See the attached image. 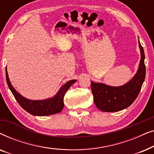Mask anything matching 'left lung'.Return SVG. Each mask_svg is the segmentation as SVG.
Segmentation results:
<instances>
[{"label":"left lung","mask_w":154,"mask_h":154,"mask_svg":"<svg viewBox=\"0 0 154 154\" xmlns=\"http://www.w3.org/2000/svg\"><path fill=\"white\" fill-rule=\"evenodd\" d=\"M141 60L139 69L131 81L120 87H111L91 81V90L96 106L102 111L114 112L130 106L140 93L146 75L144 52L139 41Z\"/></svg>","instance_id":"1"}]
</instances>
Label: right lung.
<instances>
[{"instance_id":"right-lung-1","label":"right lung","mask_w":154,"mask_h":154,"mask_svg":"<svg viewBox=\"0 0 154 154\" xmlns=\"http://www.w3.org/2000/svg\"><path fill=\"white\" fill-rule=\"evenodd\" d=\"M5 75L8 87L11 90L12 93L13 94L14 98L17 101L19 104L27 112L32 115L38 116H45L60 113L64 107V97L65 93L71 85L76 81V80H71L67 82L66 84H64V85L60 88L57 94L53 98L48 99L45 100L33 101L23 97L14 89L10 82L7 69H5Z\"/></svg>"}]
</instances>
